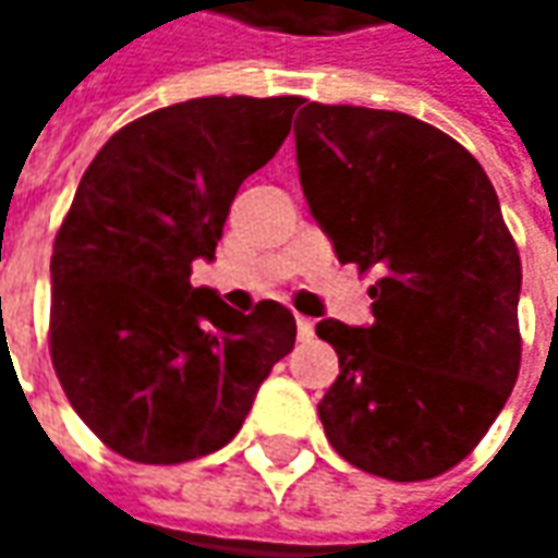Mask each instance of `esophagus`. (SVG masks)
Returning a JSON list of instances; mask_svg holds the SVG:
<instances>
[{
  "label": "esophagus",
  "mask_w": 558,
  "mask_h": 558,
  "mask_svg": "<svg viewBox=\"0 0 558 558\" xmlns=\"http://www.w3.org/2000/svg\"><path fill=\"white\" fill-rule=\"evenodd\" d=\"M313 335H316L313 319H307V316H298V338H301V341H311Z\"/></svg>",
  "instance_id": "obj_1"
}]
</instances>
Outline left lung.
Listing matches in <instances>:
<instances>
[{
    "label": "left lung",
    "instance_id": "obj_1",
    "mask_svg": "<svg viewBox=\"0 0 558 558\" xmlns=\"http://www.w3.org/2000/svg\"><path fill=\"white\" fill-rule=\"evenodd\" d=\"M304 198L341 264L375 269L373 326L323 319L338 354L319 418L338 457L391 482L462 462L522 363V260L497 192L438 126L304 101L294 120Z\"/></svg>",
    "mask_w": 558,
    "mask_h": 558
}]
</instances>
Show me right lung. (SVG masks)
<instances>
[{"label":"right lung","mask_w":558,"mask_h":558,"mask_svg":"<svg viewBox=\"0 0 558 558\" xmlns=\"http://www.w3.org/2000/svg\"><path fill=\"white\" fill-rule=\"evenodd\" d=\"M304 98L207 96L158 108L101 145L54 235L49 351L93 435L145 465L235 438L294 348L276 301L251 313L192 289L239 185L279 151Z\"/></svg>","instance_id":"right-lung-1"}]
</instances>
